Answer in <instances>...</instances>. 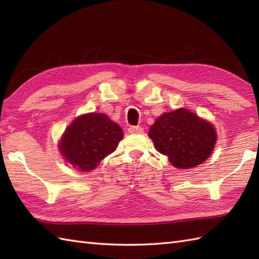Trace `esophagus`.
Segmentation results:
<instances>
[{
  "instance_id": "1",
  "label": "esophagus",
  "mask_w": 259,
  "mask_h": 259,
  "mask_svg": "<svg viewBox=\"0 0 259 259\" xmlns=\"http://www.w3.org/2000/svg\"><path fill=\"white\" fill-rule=\"evenodd\" d=\"M128 131H129V134H134V135H140V134H142L144 133V129L141 128V126H130V128L128 129Z\"/></svg>"
}]
</instances>
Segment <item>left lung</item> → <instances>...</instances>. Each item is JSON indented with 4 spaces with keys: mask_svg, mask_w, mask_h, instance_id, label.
Masks as SVG:
<instances>
[{
    "mask_svg": "<svg viewBox=\"0 0 259 259\" xmlns=\"http://www.w3.org/2000/svg\"><path fill=\"white\" fill-rule=\"evenodd\" d=\"M158 152L178 169H189L206 161L217 141L210 121L185 108L164 112L148 133Z\"/></svg>",
    "mask_w": 259,
    "mask_h": 259,
    "instance_id": "1",
    "label": "left lung"
}]
</instances>
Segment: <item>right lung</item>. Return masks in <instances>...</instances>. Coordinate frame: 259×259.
Returning <instances> with one entry per match:
<instances>
[{
  "mask_svg": "<svg viewBox=\"0 0 259 259\" xmlns=\"http://www.w3.org/2000/svg\"><path fill=\"white\" fill-rule=\"evenodd\" d=\"M123 138L121 126L107 114L90 112L76 117L61 136L59 151L79 171H91L115 150Z\"/></svg>",
  "mask_w": 259,
  "mask_h": 259,
  "instance_id": "1",
  "label": "right lung"
}]
</instances>
